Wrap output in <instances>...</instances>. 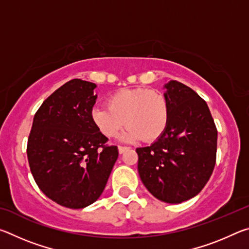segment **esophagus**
Returning a JSON list of instances; mask_svg holds the SVG:
<instances>
[{
  "instance_id": "obj_1",
  "label": "esophagus",
  "mask_w": 249,
  "mask_h": 249,
  "mask_svg": "<svg viewBox=\"0 0 249 249\" xmlns=\"http://www.w3.org/2000/svg\"><path fill=\"white\" fill-rule=\"evenodd\" d=\"M128 149V147H125V146H119V153L120 154H123L124 151H126Z\"/></svg>"
}]
</instances>
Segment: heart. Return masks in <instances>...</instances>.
Segmentation results:
<instances>
[{
    "mask_svg": "<svg viewBox=\"0 0 249 249\" xmlns=\"http://www.w3.org/2000/svg\"><path fill=\"white\" fill-rule=\"evenodd\" d=\"M90 119L95 128L107 138L116 137L124 125L127 142H155L169 123L170 107L166 95L147 88L122 89L107 100V107H93Z\"/></svg>",
    "mask_w": 249,
    "mask_h": 249,
    "instance_id": "b5f03b06",
    "label": "heart"
}]
</instances>
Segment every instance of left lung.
Returning <instances> with one entry per match:
<instances>
[{"label":"left lung","mask_w":249,"mask_h":249,"mask_svg":"<svg viewBox=\"0 0 249 249\" xmlns=\"http://www.w3.org/2000/svg\"><path fill=\"white\" fill-rule=\"evenodd\" d=\"M165 88L169 123L161 137L136 149L138 174L155 197L177 204L200 193L212 176L217 129L208 104L196 91L178 81Z\"/></svg>","instance_id":"left-lung-1"}]
</instances>
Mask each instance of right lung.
Segmentation results:
<instances>
[{
    "mask_svg": "<svg viewBox=\"0 0 249 249\" xmlns=\"http://www.w3.org/2000/svg\"><path fill=\"white\" fill-rule=\"evenodd\" d=\"M95 84L70 80L46 99L34 116L27 158L37 185L50 200L83 209L102 195L119 157L90 119Z\"/></svg>",
    "mask_w": 249,
    "mask_h": 249,
    "instance_id": "obj_1",
    "label": "right lung"
}]
</instances>
